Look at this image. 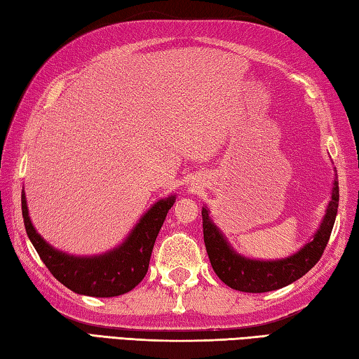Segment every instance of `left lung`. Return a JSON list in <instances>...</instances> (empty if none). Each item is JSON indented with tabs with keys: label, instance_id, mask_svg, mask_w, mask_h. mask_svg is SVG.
Wrapping results in <instances>:
<instances>
[{
	"label": "left lung",
	"instance_id": "left-lung-1",
	"mask_svg": "<svg viewBox=\"0 0 359 359\" xmlns=\"http://www.w3.org/2000/svg\"><path fill=\"white\" fill-rule=\"evenodd\" d=\"M336 180L319 228L299 252L289 255L287 258L256 259L238 253L222 229L212 222L208 206H203V238L209 261L219 278L226 286L241 292L259 294L285 287L309 272L320 259L334 225L339 205V186Z\"/></svg>",
	"mask_w": 359,
	"mask_h": 359
}]
</instances>
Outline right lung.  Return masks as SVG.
Listing matches in <instances>:
<instances>
[{"label":"right lung","mask_w":359,"mask_h":359,"mask_svg":"<svg viewBox=\"0 0 359 359\" xmlns=\"http://www.w3.org/2000/svg\"><path fill=\"white\" fill-rule=\"evenodd\" d=\"M175 200V194L158 200L142 215L123 242L109 252L92 256L65 253L46 242L32 225L25 191H22V212L26 234L54 278L74 294L117 297L130 292L144 280L154 241Z\"/></svg>","instance_id":"add662e5"}]
</instances>
